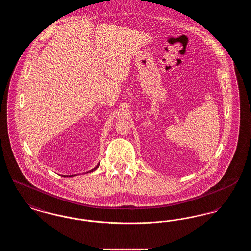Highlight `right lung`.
I'll use <instances>...</instances> for the list:
<instances>
[{
  "label": "right lung",
  "instance_id": "obj_1",
  "mask_svg": "<svg viewBox=\"0 0 251 251\" xmlns=\"http://www.w3.org/2000/svg\"><path fill=\"white\" fill-rule=\"evenodd\" d=\"M99 165H100V164H98V166H97V167H94L93 169H91V170H90V172H91V171H93V170H95V169H97V167H99ZM73 176H75V175H67V176L62 175V177H73Z\"/></svg>",
  "mask_w": 251,
  "mask_h": 251
}]
</instances>
